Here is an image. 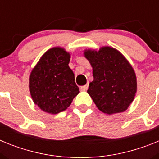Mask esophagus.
<instances>
[{
  "mask_svg": "<svg viewBox=\"0 0 159 159\" xmlns=\"http://www.w3.org/2000/svg\"><path fill=\"white\" fill-rule=\"evenodd\" d=\"M88 88V84H86V85H84V86L80 87L81 91H87Z\"/></svg>",
  "mask_w": 159,
  "mask_h": 159,
  "instance_id": "esophagus-1",
  "label": "esophagus"
}]
</instances>
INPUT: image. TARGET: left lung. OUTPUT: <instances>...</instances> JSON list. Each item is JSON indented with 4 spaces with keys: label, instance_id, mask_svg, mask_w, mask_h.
<instances>
[{
    "label": "left lung",
    "instance_id": "obj_1",
    "mask_svg": "<svg viewBox=\"0 0 159 159\" xmlns=\"http://www.w3.org/2000/svg\"><path fill=\"white\" fill-rule=\"evenodd\" d=\"M93 68L88 93L99 110L107 115L127 109L134 98L137 82L134 70L116 49L103 47L84 52Z\"/></svg>",
    "mask_w": 159,
    "mask_h": 159
}]
</instances>
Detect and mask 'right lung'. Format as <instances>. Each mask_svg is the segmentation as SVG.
<instances>
[{
    "mask_svg": "<svg viewBox=\"0 0 159 159\" xmlns=\"http://www.w3.org/2000/svg\"><path fill=\"white\" fill-rule=\"evenodd\" d=\"M69 61V53L53 48L43 55L31 72V95L43 111L58 114L66 110L80 92Z\"/></svg>",
    "mask_w": 159,
    "mask_h": 159,
    "instance_id": "1",
    "label": "right lung"
}]
</instances>
